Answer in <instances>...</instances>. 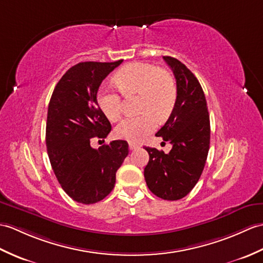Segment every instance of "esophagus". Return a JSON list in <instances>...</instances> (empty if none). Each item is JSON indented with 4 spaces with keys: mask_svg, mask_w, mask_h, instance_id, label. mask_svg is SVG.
Masks as SVG:
<instances>
[{
    "mask_svg": "<svg viewBox=\"0 0 263 263\" xmlns=\"http://www.w3.org/2000/svg\"><path fill=\"white\" fill-rule=\"evenodd\" d=\"M140 145L137 144V143H133V142H129V149L130 150H136V149H139Z\"/></svg>",
    "mask_w": 263,
    "mask_h": 263,
    "instance_id": "34e87169",
    "label": "esophagus"
}]
</instances>
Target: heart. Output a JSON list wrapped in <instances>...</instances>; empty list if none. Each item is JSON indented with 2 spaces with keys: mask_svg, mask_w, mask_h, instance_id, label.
<instances>
[{
  "mask_svg": "<svg viewBox=\"0 0 263 263\" xmlns=\"http://www.w3.org/2000/svg\"><path fill=\"white\" fill-rule=\"evenodd\" d=\"M114 82L125 96L139 95V117L126 118L114 130L115 137L129 142H139L154 132L157 121L169 118L176 105L178 89L174 76L167 70L146 63H131L115 74ZM97 104L103 114L112 122L122 114V99L117 91L101 87Z\"/></svg>",
  "mask_w": 263,
  "mask_h": 263,
  "instance_id": "b5f03b06",
  "label": "heart"
}]
</instances>
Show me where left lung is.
Returning <instances> with one entry per match:
<instances>
[{"label": "left lung", "instance_id": "obj_1", "mask_svg": "<svg viewBox=\"0 0 263 263\" xmlns=\"http://www.w3.org/2000/svg\"><path fill=\"white\" fill-rule=\"evenodd\" d=\"M178 89L176 105L169 119L156 133L173 148L164 154L145 146L149 162L144 178L156 196L167 200L185 197L197 184L210 150L211 125L205 94L198 79L174 57L164 56Z\"/></svg>", "mask_w": 263, "mask_h": 263}]
</instances>
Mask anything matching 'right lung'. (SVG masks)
I'll return each instance as SVG.
<instances>
[{
    "mask_svg": "<svg viewBox=\"0 0 263 263\" xmlns=\"http://www.w3.org/2000/svg\"><path fill=\"white\" fill-rule=\"evenodd\" d=\"M123 60L85 62L66 71L53 89L48 106L46 144L54 175L70 198L94 204L115 185V175L129 154L124 140L93 149V138L104 139L111 123L97 104V91L105 77Z\"/></svg>",
    "mask_w": 263,
    "mask_h": 263,
    "instance_id": "right-lung-1",
    "label": "right lung"
}]
</instances>
